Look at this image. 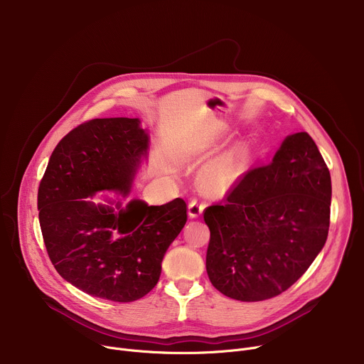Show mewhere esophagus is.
I'll return each instance as SVG.
<instances>
[{"mask_svg":"<svg viewBox=\"0 0 364 364\" xmlns=\"http://www.w3.org/2000/svg\"><path fill=\"white\" fill-rule=\"evenodd\" d=\"M204 203H201V201H198V200H191L190 201V204H188V216L191 218V219H196V218H198V216H201V213H203V210H204Z\"/></svg>","mask_w":364,"mask_h":364,"instance_id":"34e87169","label":"esophagus"}]
</instances>
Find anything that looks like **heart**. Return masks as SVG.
<instances>
[{
    "mask_svg": "<svg viewBox=\"0 0 364 364\" xmlns=\"http://www.w3.org/2000/svg\"><path fill=\"white\" fill-rule=\"evenodd\" d=\"M236 177V164L230 155L223 157L207 164L203 170V181L207 187L213 190H220L229 187Z\"/></svg>",
    "mask_w": 364,
    "mask_h": 364,
    "instance_id": "b5f03b06",
    "label": "heart"
}]
</instances>
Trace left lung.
<instances>
[{"instance_id": "8db88e82", "label": "left lung", "mask_w": 364, "mask_h": 364, "mask_svg": "<svg viewBox=\"0 0 364 364\" xmlns=\"http://www.w3.org/2000/svg\"><path fill=\"white\" fill-rule=\"evenodd\" d=\"M330 204L331 177L314 139L288 135L268 166L243 174L204 210L213 287L247 302L287 291L326 245Z\"/></svg>"}]
</instances>
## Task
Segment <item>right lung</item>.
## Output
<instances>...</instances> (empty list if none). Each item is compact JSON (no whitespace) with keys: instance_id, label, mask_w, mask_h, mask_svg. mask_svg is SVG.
<instances>
[{"instance_id":"add662e5","label":"right lung","mask_w":364,"mask_h":364,"mask_svg":"<svg viewBox=\"0 0 364 364\" xmlns=\"http://www.w3.org/2000/svg\"><path fill=\"white\" fill-rule=\"evenodd\" d=\"M148 145L138 118L87 121L58 144L40 181L38 220L50 261L92 296L131 302L146 295L187 222L183 198L163 205L134 198L125 207L89 198L99 191L129 196Z\"/></svg>"}]
</instances>
